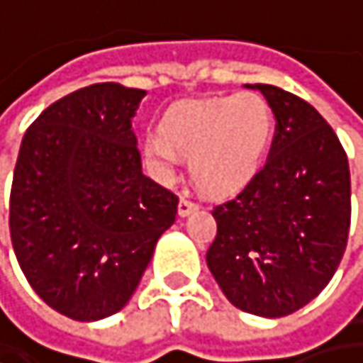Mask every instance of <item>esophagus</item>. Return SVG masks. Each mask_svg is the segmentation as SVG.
Returning a JSON list of instances; mask_svg holds the SVG:
<instances>
[{
    "instance_id": "esophagus-1",
    "label": "esophagus",
    "mask_w": 363,
    "mask_h": 363,
    "mask_svg": "<svg viewBox=\"0 0 363 363\" xmlns=\"http://www.w3.org/2000/svg\"><path fill=\"white\" fill-rule=\"evenodd\" d=\"M198 211V204H194V202H189V200H180L178 202V215L180 217H189V215H194Z\"/></svg>"
}]
</instances>
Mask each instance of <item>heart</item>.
I'll return each mask as SVG.
<instances>
[{"instance_id":"1","label":"heart","mask_w":363,"mask_h":363,"mask_svg":"<svg viewBox=\"0 0 363 363\" xmlns=\"http://www.w3.org/2000/svg\"><path fill=\"white\" fill-rule=\"evenodd\" d=\"M277 135L270 104L257 93L196 99L172 108L159 133L144 140L155 176L172 180L180 157H191V176L211 196H234L264 169Z\"/></svg>"}]
</instances>
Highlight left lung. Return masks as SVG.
I'll return each mask as SVG.
<instances>
[{
	"mask_svg": "<svg viewBox=\"0 0 363 363\" xmlns=\"http://www.w3.org/2000/svg\"><path fill=\"white\" fill-rule=\"evenodd\" d=\"M259 91L274 116L270 157L249 187L217 206L208 270L225 298L257 317H285L332 281L351 225V174L328 121L274 84Z\"/></svg>",
	"mask_w": 363,
	"mask_h": 363,
	"instance_id": "8db88e82",
	"label": "left lung"
}]
</instances>
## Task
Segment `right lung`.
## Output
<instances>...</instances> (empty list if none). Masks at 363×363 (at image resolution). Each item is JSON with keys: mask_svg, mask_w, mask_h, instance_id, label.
Returning a JSON list of instances; mask_svg holds the SVG:
<instances>
[{"mask_svg": "<svg viewBox=\"0 0 363 363\" xmlns=\"http://www.w3.org/2000/svg\"><path fill=\"white\" fill-rule=\"evenodd\" d=\"M144 95L118 82L78 89L21 142L12 247L33 291L74 321L118 313L176 221L178 198L142 174L131 121Z\"/></svg>", "mask_w": 363, "mask_h": 363, "instance_id": "obj_1", "label": "right lung"}]
</instances>
